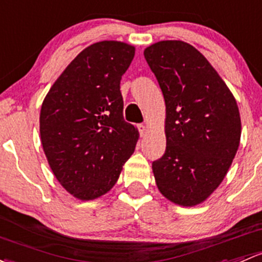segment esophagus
I'll use <instances>...</instances> for the list:
<instances>
[{
  "instance_id": "1",
  "label": "esophagus",
  "mask_w": 262,
  "mask_h": 262,
  "mask_svg": "<svg viewBox=\"0 0 262 262\" xmlns=\"http://www.w3.org/2000/svg\"><path fill=\"white\" fill-rule=\"evenodd\" d=\"M138 130H139L140 136H144L145 132H147V126H145L144 124H139V125H138Z\"/></svg>"
}]
</instances>
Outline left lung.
<instances>
[{
    "label": "left lung",
    "instance_id": "left-lung-1",
    "mask_svg": "<svg viewBox=\"0 0 262 262\" xmlns=\"http://www.w3.org/2000/svg\"><path fill=\"white\" fill-rule=\"evenodd\" d=\"M144 57L166 103V153L153 162L159 192L193 207L224 181L240 145L241 118L231 90L194 46L164 40Z\"/></svg>",
    "mask_w": 262,
    "mask_h": 262
}]
</instances>
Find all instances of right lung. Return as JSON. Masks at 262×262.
<instances>
[{
  "mask_svg": "<svg viewBox=\"0 0 262 262\" xmlns=\"http://www.w3.org/2000/svg\"><path fill=\"white\" fill-rule=\"evenodd\" d=\"M136 48L99 41L84 49L42 101L40 137L49 166L74 197L92 201L114 187L139 132L124 122L120 80Z\"/></svg>",
  "mask_w": 262,
  "mask_h": 262,
  "instance_id": "right-lung-1",
  "label": "right lung"
}]
</instances>
